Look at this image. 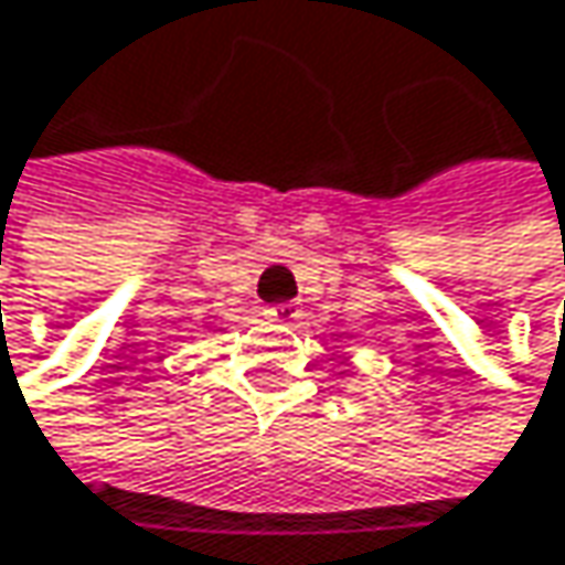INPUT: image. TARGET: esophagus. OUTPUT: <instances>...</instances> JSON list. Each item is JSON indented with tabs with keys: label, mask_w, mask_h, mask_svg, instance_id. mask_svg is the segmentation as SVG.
I'll return each mask as SVG.
<instances>
[{
	"label": "esophagus",
	"mask_w": 565,
	"mask_h": 565,
	"mask_svg": "<svg viewBox=\"0 0 565 565\" xmlns=\"http://www.w3.org/2000/svg\"><path fill=\"white\" fill-rule=\"evenodd\" d=\"M264 318H267L270 324H285V328H291V324L301 321V308H298V305H270V308H264Z\"/></svg>",
	"instance_id": "esophagus-1"
}]
</instances>
